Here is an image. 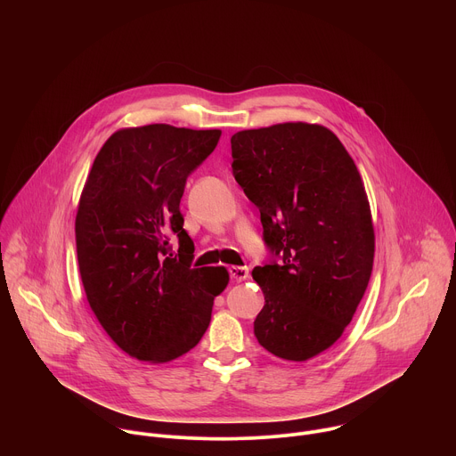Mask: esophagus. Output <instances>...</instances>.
I'll use <instances>...</instances> for the list:
<instances>
[{"mask_svg":"<svg viewBox=\"0 0 456 456\" xmlns=\"http://www.w3.org/2000/svg\"><path fill=\"white\" fill-rule=\"evenodd\" d=\"M229 274L234 281H245L248 278V269L247 267H229Z\"/></svg>","mask_w":456,"mask_h":456,"instance_id":"esophagus-1","label":"esophagus"}]
</instances>
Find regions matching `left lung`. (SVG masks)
<instances>
[{"mask_svg": "<svg viewBox=\"0 0 456 456\" xmlns=\"http://www.w3.org/2000/svg\"><path fill=\"white\" fill-rule=\"evenodd\" d=\"M231 150L234 178L281 257L252 271L265 296L254 336L280 359L308 361L343 336L371 276L375 234L364 182L321 124L243 129Z\"/></svg>", "mask_w": 456, "mask_h": 456, "instance_id": "8db88e82", "label": "left lung"}]
</instances>
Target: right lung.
<instances>
[{"label": "right lung", "mask_w": 456, "mask_h": 456, "mask_svg": "<svg viewBox=\"0 0 456 456\" xmlns=\"http://www.w3.org/2000/svg\"><path fill=\"white\" fill-rule=\"evenodd\" d=\"M220 129L122 127L97 153L76 216L77 262L92 312L127 355L162 364L206 334L225 267L191 269L185 180L216 148ZM179 254L167 256L168 238Z\"/></svg>", "instance_id": "right-lung-1"}]
</instances>
